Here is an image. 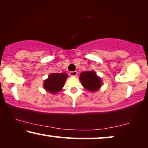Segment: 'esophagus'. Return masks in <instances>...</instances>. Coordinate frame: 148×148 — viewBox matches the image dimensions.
I'll list each match as a JSON object with an SVG mask.
<instances>
[{
    "label": "esophagus",
    "instance_id": "obj_1",
    "mask_svg": "<svg viewBox=\"0 0 148 148\" xmlns=\"http://www.w3.org/2000/svg\"><path fill=\"white\" fill-rule=\"evenodd\" d=\"M70 75L71 76H77V72L76 71H71L69 73Z\"/></svg>",
    "mask_w": 148,
    "mask_h": 148
}]
</instances>
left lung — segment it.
<instances>
[{
	"instance_id": "left-lung-1",
	"label": "left lung",
	"mask_w": 148,
	"mask_h": 148,
	"mask_svg": "<svg viewBox=\"0 0 148 148\" xmlns=\"http://www.w3.org/2000/svg\"><path fill=\"white\" fill-rule=\"evenodd\" d=\"M79 79L82 86L90 92H96L102 86V81L94 71L82 72Z\"/></svg>"
}]
</instances>
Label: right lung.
<instances>
[{
    "label": "right lung",
    "instance_id": "1",
    "mask_svg": "<svg viewBox=\"0 0 148 148\" xmlns=\"http://www.w3.org/2000/svg\"><path fill=\"white\" fill-rule=\"evenodd\" d=\"M68 75L66 73H51L44 81V88L46 91L55 94L63 88Z\"/></svg>",
    "mask_w": 148,
    "mask_h": 148
}]
</instances>
